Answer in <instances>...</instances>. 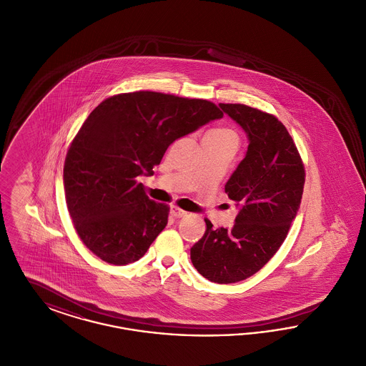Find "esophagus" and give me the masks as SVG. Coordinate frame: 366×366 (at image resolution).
<instances>
[{
    "label": "esophagus",
    "mask_w": 366,
    "mask_h": 366,
    "mask_svg": "<svg viewBox=\"0 0 366 366\" xmlns=\"http://www.w3.org/2000/svg\"><path fill=\"white\" fill-rule=\"evenodd\" d=\"M170 214H172V217H174V218H182V217H185L188 212L184 211V209H179V207H177V206H172Z\"/></svg>",
    "instance_id": "esophagus-1"
}]
</instances>
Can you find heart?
Listing matches in <instances>:
<instances>
[{"label":"heart","instance_id":"obj_1","mask_svg":"<svg viewBox=\"0 0 366 366\" xmlns=\"http://www.w3.org/2000/svg\"><path fill=\"white\" fill-rule=\"evenodd\" d=\"M204 139L217 141V142H227V144H232L237 148L240 137H239L237 130L230 126H217V127L209 129L204 136Z\"/></svg>","mask_w":366,"mask_h":366}]
</instances>
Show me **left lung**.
Returning a JSON list of instances; mask_svg holds the SVG:
<instances>
[{"label":"left lung","instance_id":"obj_1","mask_svg":"<svg viewBox=\"0 0 366 366\" xmlns=\"http://www.w3.org/2000/svg\"><path fill=\"white\" fill-rule=\"evenodd\" d=\"M239 123L249 144L225 192L240 206L232 227L214 229L191 248L196 270L218 284L248 279L284 243L300 206L305 166L295 142L279 119L244 104H219Z\"/></svg>","mask_w":366,"mask_h":366}]
</instances>
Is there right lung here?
Masks as SVG:
<instances>
[{"instance_id":"right-lung-1","label":"right lung","mask_w":366,"mask_h":366,"mask_svg":"<svg viewBox=\"0 0 366 366\" xmlns=\"http://www.w3.org/2000/svg\"><path fill=\"white\" fill-rule=\"evenodd\" d=\"M222 117L207 100L148 90L97 105L71 142L63 174L82 243L111 264L144 257L167 225L170 207L151 200L137 177L154 174L175 139Z\"/></svg>"}]
</instances>
